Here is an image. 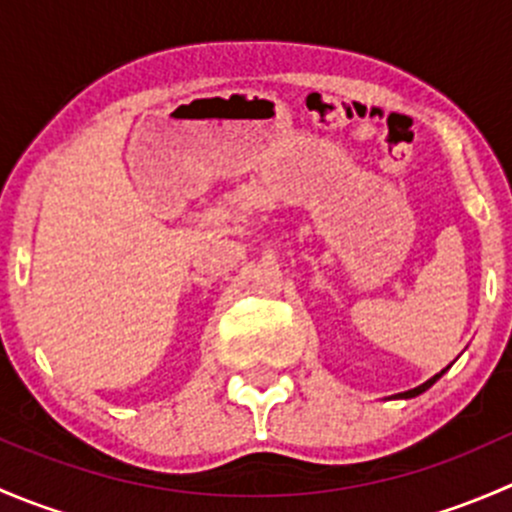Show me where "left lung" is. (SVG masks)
<instances>
[{
    "mask_svg": "<svg viewBox=\"0 0 512 512\" xmlns=\"http://www.w3.org/2000/svg\"><path fill=\"white\" fill-rule=\"evenodd\" d=\"M446 369H448V366H446ZM446 369H443V371H438V374H436V376H431V379H428V381H426V384L416 386V389H409V391H404V394H396V399H414V396H418V394H423V391H426V389H431V386H433V384H436V381H438V379H441V376H443V374H446Z\"/></svg>",
    "mask_w": 512,
    "mask_h": 512,
    "instance_id": "left-lung-1",
    "label": "left lung"
}]
</instances>
